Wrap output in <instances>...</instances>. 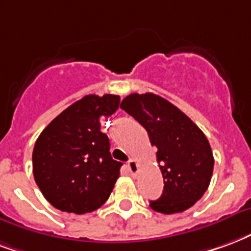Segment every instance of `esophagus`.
<instances>
[{
    "mask_svg": "<svg viewBox=\"0 0 251 251\" xmlns=\"http://www.w3.org/2000/svg\"><path fill=\"white\" fill-rule=\"evenodd\" d=\"M127 169H129V172H130L131 176L135 177L138 170H140V165H138V162H137L135 159H130V161L127 162Z\"/></svg>",
    "mask_w": 251,
    "mask_h": 251,
    "instance_id": "1",
    "label": "esophagus"
}]
</instances>
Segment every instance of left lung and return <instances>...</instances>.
I'll return each instance as SVG.
<instances>
[{
  "label": "left lung",
  "instance_id": "left-lung-1",
  "mask_svg": "<svg viewBox=\"0 0 251 251\" xmlns=\"http://www.w3.org/2000/svg\"><path fill=\"white\" fill-rule=\"evenodd\" d=\"M121 109L144 126L157 148L163 192L157 201H150V207L163 214L192 207L213 176L214 158L206 135L177 106L153 93L129 94Z\"/></svg>",
  "mask_w": 251,
  "mask_h": 251
}]
</instances>
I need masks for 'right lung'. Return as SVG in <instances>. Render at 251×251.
Listing matches in <instances>:
<instances>
[{
  "mask_svg": "<svg viewBox=\"0 0 251 251\" xmlns=\"http://www.w3.org/2000/svg\"><path fill=\"white\" fill-rule=\"evenodd\" d=\"M120 96L89 94L66 107L42 130L33 150V174L55 209L97 210L110 196L122 162L111 158L101 117L114 114Z\"/></svg>",
  "mask_w": 251,
  "mask_h": 251,
  "instance_id": "add662e5",
  "label": "right lung"
}]
</instances>
